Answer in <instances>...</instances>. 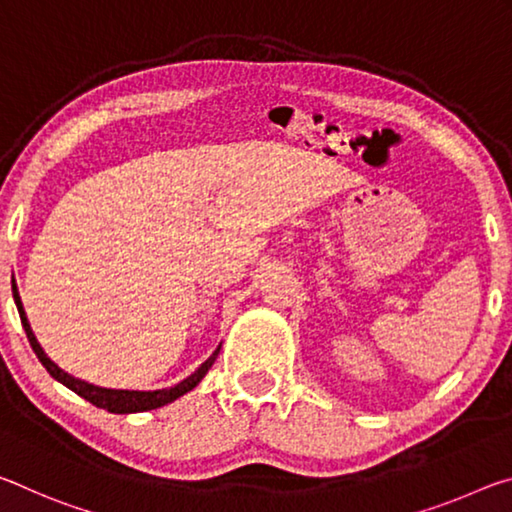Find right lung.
Listing matches in <instances>:
<instances>
[{
	"label": "right lung",
	"mask_w": 512,
	"mask_h": 512,
	"mask_svg": "<svg viewBox=\"0 0 512 512\" xmlns=\"http://www.w3.org/2000/svg\"><path fill=\"white\" fill-rule=\"evenodd\" d=\"M13 299H15V306H18V313H20V320L24 326V333H27V338L31 342V349L36 351V356L40 363H43L45 370L54 376L58 383H63L65 388H70L72 392H77L79 397H83L86 401H90L92 406L97 408H104L108 413H117V415H127V413H142V410H154V408H161L165 404H172L174 399H179L190 392L192 388H197L199 381L204 379L206 372L211 370L217 354H220V347H217L211 358L204 360L195 372H192L188 379H183L181 383L174 385V388H163V390H113V388H99V385H92L86 383L81 379H74L72 374L63 372L61 367H58L52 358H49L43 347H40V342L36 340V335L31 331V324L27 320V313H24V306H22V299H20V292L18 286H15V279H13Z\"/></svg>",
	"instance_id": "right-lung-1"
}]
</instances>
